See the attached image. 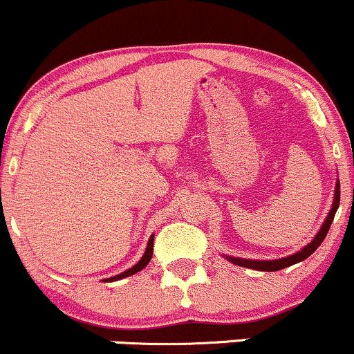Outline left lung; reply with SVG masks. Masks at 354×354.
Returning <instances> with one entry per match:
<instances>
[{"instance_id":"obj_1","label":"left lung","mask_w":354,"mask_h":354,"mask_svg":"<svg viewBox=\"0 0 354 354\" xmlns=\"http://www.w3.org/2000/svg\"><path fill=\"white\" fill-rule=\"evenodd\" d=\"M338 205H339V180L337 182V189H335L333 207H331V210L328 213V216H326L325 223L322 225V228L317 233V236L313 238V241L308 244V246H305L304 250L295 252V254L282 257V259H274V261H252V259H239V257H228V259L233 264L241 266V268L266 270V272H274V270H281L283 268H289V266H292V264H297V263H300V261L307 259V257L310 256L313 251H317V248L320 246L322 241H324L326 233H328V230L331 226V221H333V218H335V213H337V210H338Z\"/></svg>"}]
</instances>
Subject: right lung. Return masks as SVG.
I'll list each match as a JSON object with an SVG mask.
<instances>
[{"mask_svg": "<svg viewBox=\"0 0 354 354\" xmlns=\"http://www.w3.org/2000/svg\"><path fill=\"white\" fill-rule=\"evenodd\" d=\"M152 246H154V234H152V236L149 238V243H147L146 252H144V256L141 257V261H139V263H138L136 266H133V268H131V269L124 270L123 274H118V276H115V277L106 279V281H118V279H123V277L133 276V274H136V272H139V270H141V269L146 268V266L149 264V261H151V257H152V250H154V248H152Z\"/></svg>", "mask_w": 354, "mask_h": 354, "instance_id": "1", "label": "right lung"}]
</instances>
